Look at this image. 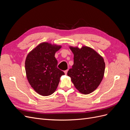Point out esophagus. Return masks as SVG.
<instances>
[{
  "mask_svg": "<svg viewBox=\"0 0 130 130\" xmlns=\"http://www.w3.org/2000/svg\"><path fill=\"white\" fill-rule=\"evenodd\" d=\"M64 72L65 74H66V75H67V72H68V70H65V71H64Z\"/></svg>",
  "mask_w": 130,
  "mask_h": 130,
  "instance_id": "obj_1",
  "label": "esophagus"
}]
</instances>
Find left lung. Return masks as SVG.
<instances>
[{"label":"left lung","instance_id":"1","mask_svg":"<svg viewBox=\"0 0 130 130\" xmlns=\"http://www.w3.org/2000/svg\"><path fill=\"white\" fill-rule=\"evenodd\" d=\"M74 54V64L67 75L78 92L88 94L94 91L103 80L105 69L104 58L90 47L69 46Z\"/></svg>","mask_w":130,"mask_h":130}]
</instances>
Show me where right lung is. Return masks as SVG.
Masks as SVG:
<instances>
[{"instance_id":"right-lung-1","label":"right lung","mask_w":130,"mask_h":130,"mask_svg":"<svg viewBox=\"0 0 130 130\" xmlns=\"http://www.w3.org/2000/svg\"><path fill=\"white\" fill-rule=\"evenodd\" d=\"M62 46L43 42L30 52L25 61L27 79L35 91L42 96L52 94L64 73L57 68L55 54Z\"/></svg>"}]
</instances>
